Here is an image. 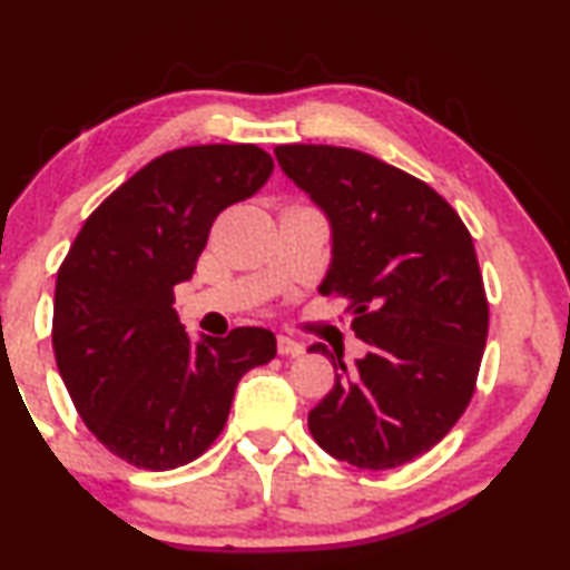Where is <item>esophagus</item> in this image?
I'll return each mask as SVG.
<instances>
[{
  "instance_id": "obj_1",
  "label": "esophagus",
  "mask_w": 570,
  "mask_h": 570,
  "mask_svg": "<svg viewBox=\"0 0 570 570\" xmlns=\"http://www.w3.org/2000/svg\"><path fill=\"white\" fill-rule=\"evenodd\" d=\"M277 353L283 357H298V355H303V345H301V342L291 340V337H285V334H279V337H277Z\"/></svg>"
}]
</instances>
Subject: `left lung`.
Here are the masks:
<instances>
[{
  "label": "left lung",
  "instance_id": "1",
  "mask_svg": "<svg viewBox=\"0 0 570 570\" xmlns=\"http://www.w3.org/2000/svg\"><path fill=\"white\" fill-rule=\"evenodd\" d=\"M279 168L332 223L324 295L347 301L368 353L350 371L332 357V392L308 412L326 454L392 470L431 451L478 384L488 298L470 230L420 178L332 145H279Z\"/></svg>",
  "mask_w": 570,
  "mask_h": 570
}]
</instances>
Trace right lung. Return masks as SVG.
Wrapping results in <instances>:
<instances>
[{
  "mask_svg": "<svg viewBox=\"0 0 570 570\" xmlns=\"http://www.w3.org/2000/svg\"><path fill=\"white\" fill-rule=\"evenodd\" d=\"M256 145H197L147 163L100 202L57 272L51 345L77 415L139 470H176L213 446L240 376L275 334L238 326L191 345L174 311L215 217L267 181Z\"/></svg>",
  "mask_w": 570,
  "mask_h": 570,
  "instance_id": "add662e5",
  "label": "right lung"
}]
</instances>
